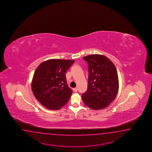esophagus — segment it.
I'll return each instance as SVG.
<instances>
[{
    "instance_id": "1",
    "label": "esophagus",
    "mask_w": 152,
    "mask_h": 152,
    "mask_svg": "<svg viewBox=\"0 0 152 152\" xmlns=\"http://www.w3.org/2000/svg\"><path fill=\"white\" fill-rule=\"evenodd\" d=\"M73 91H75V92H77V88H73Z\"/></svg>"
}]
</instances>
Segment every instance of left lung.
Here are the masks:
<instances>
[{"label":"left lung","instance_id":"1","mask_svg":"<svg viewBox=\"0 0 152 152\" xmlns=\"http://www.w3.org/2000/svg\"><path fill=\"white\" fill-rule=\"evenodd\" d=\"M88 65L86 92L82 95L84 104L92 110L107 107L115 98L119 90L116 67L108 58L100 54L83 57Z\"/></svg>","mask_w":152,"mask_h":152}]
</instances>
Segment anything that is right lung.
Listing matches in <instances>:
<instances>
[{"label": "right lung", "instance_id": "obj_1", "mask_svg": "<svg viewBox=\"0 0 152 152\" xmlns=\"http://www.w3.org/2000/svg\"><path fill=\"white\" fill-rule=\"evenodd\" d=\"M75 60L50 59L35 71L32 90L36 99L51 110H58L69 101L72 94L66 79V72Z\"/></svg>", "mask_w": 152, "mask_h": 152}]
</instances>
